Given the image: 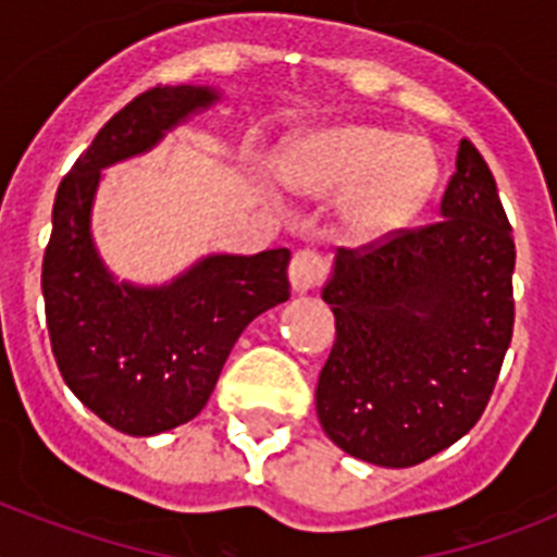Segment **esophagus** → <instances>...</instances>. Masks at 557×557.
<instances>
[{
    "mask_svg": "<svg viewBox=\"0 0 557 557\" xmlns=\"http://www.w3.org/2000/svg\"><path fill=\"white\" fill-rule=\"evenodd\" d=\"M323 275H326V262H323L321 253L298 250L293 256V262H289V284H293V293H309V289H314L323 282Z\"/></svg>",
    "mask_w": 557,
    "mask_h": 557,
    "instance_id": "esophagus-1",
    "label": "esophagus"
}]
</instances>
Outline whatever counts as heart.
Returning a JSON list of instances; mask_svg holds the SVG:
<instances>
[{
  "label": "heart",
  "instance_id": "b5f03b06",
  "mask_svg": "<svg viewBox=\"0 0 557 557\" xmlns=\"http://www.w3.org/2000/svg\"><path fill=\"white\" fill-rule=\"evenodd\" d=\"M284 178L312 198H342L339 228L357 245L391 236L430 198L437 164L418 139L382 127L346 125L309 133L284 159Z\"/></svg>",
  "mask_w": 557,
  "mask_h": 557
}]
</instances>
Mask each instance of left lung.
<instances>
[{"mask_svg": "<svg viewBox=\"0 0 557 557\" xmlns=\"http://www.w3.org/2000/svg\"><path fill=\"white\" fill-rule=\"evenodd\" d=\"M516 245L488 164L460 141L441 220L334 256L337 339L314 407L357 460L407 469L480 421L513 337Z\"/></svg>", "mask_w": 557, "mask_h": 557, "instance_id": "obj_1", "label": "left lung"}]
</instances>
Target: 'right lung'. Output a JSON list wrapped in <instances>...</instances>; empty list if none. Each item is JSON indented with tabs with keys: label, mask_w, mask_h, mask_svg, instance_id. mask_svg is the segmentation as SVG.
<instances>
[{
	"label": "right lung",
	"mask_w": 557,
	"mask_h": 557,
	"mask_svg": "<svg viewBox=\"0 0 557 557\" xmlns=\"http://www.w3.org/2000/svg\"><path fill=\"white\" fill-rule=\"evenodd\" d=\"M220 100L211 86H156L102 125L61 181L41 289L58 371L108 426L133 437L198 416L253 318L289 298V250L209 253L159 287L116 282L91 234L106 166L141 156Z\"/></svg>",
	"instance_id": "obj_1"
}]
</instances>
